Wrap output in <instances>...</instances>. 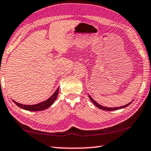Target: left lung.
Here are the masks:
<instances>
[{
  "label": "left lung",
  "mask_w": 151,
  "mask_h": 151,
  "mask_svg": "<svg viewBox=\"0 0 151 151\" xmlns=\"http://www.w3.org/2000/svg\"><path fill=\"white\" fill-rule=\"evenodd\" d=\"M89 98L90 100H91V102H93V104L96 106H97L98 108H99V109H102V110H104V111H116V110H119V109H124V108H125V107L128 106H129V105L130 104H131V103H132V102H133V101H134V100H132V102H129V103H128V104H126V105L122 106H120V107H114V108H112V107H111V108H110V107H105V106H103L100 105V104H99L98 102H96V101L94 100L91 97V96H90V95H89Z\"/></svg>",
  "instance_id": "8db88e82"
}]
</instances>
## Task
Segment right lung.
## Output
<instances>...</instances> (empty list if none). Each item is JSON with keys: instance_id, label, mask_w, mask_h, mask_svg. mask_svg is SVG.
I'll list each match as a JSON object with an SVG mask.
<instances>
[{"instance_id": "1", "label": "right lung", "mask_w": 151, "mask_h": 151, "mask_svg": "<svg viewBox=\"0 0 151 151\" xmlns=\"http://www.w3.org/2000/svg\"><path fill=\"white\" fill-rule=\"evenodd\" d=\"M58 93H59V88L56 89V91L54 92L53 94L51 96L50 98L47 99L44 102H42L39 104H34V105H26V104H22L20 103H18L15 101L13 100V102L16 104L17 106H19L21 109L26 110V111H41L43 110H45L50 106L51 105L53 104V103L55 102L56 98L58 97Z\"/></svg>"}]
</instances>
